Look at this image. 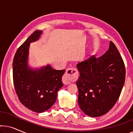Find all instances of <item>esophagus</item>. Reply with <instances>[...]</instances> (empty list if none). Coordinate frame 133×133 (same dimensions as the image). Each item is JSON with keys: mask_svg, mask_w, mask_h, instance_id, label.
Segmentation results:
<instances>
[{"mask_svg": "<svg viewBox=\"0 0 133 133\" xmlns=\"http://www.w3.org/2000/svg\"><path fill=\"white\" fill-rule=\"evenodd\" d=\"M78 74L79 72L77 68H68L63 77L62 81L63 83L65 85H68L71 83V82L76 81L78 77Z\"/></svg>", "mask_w": 133, "mask_h": 133, "instance_id": "obj_1", "label": "esophagus"}]
</instances>
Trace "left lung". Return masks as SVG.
I'll return each instance as SVG.
<instances>
[{"label":"left lung","instance_id":"8db88e82","mask_svg":"<svg viewBox=\"0 0 133 133\" xmlns=\"http://www.w3.org/2000/svg\"><path fill=\"white\" fill-rule=\"evenodd\" d=\"M80 76L76 82L78 103L90 117L106 114L117 101L125 80V66L112 42L100 57L92 56L77 65Z\"/></svg>","mask_w":133,"mask_h":133}]
</instances>
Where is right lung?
Segmentation results:
<instances>
[{"mask_svg": "<svg viewBox=\"0 0 133 133\" xmlns=\"http://www.w3.org/2000/svg\"><path fill=\"white\" fill-rule=\"evenodd\" d=\"M42 31H35L18 48L12 63L14 86L19 101L36 112L50 109L57 99V92L63 87L62 77L65 70H56L50 66L32 70L28 66L30 43L37 41Z\"/></svg>", "mask_w": 133, "mask_h": 133, "instance_id": "1", "label": "right lung"}]
</instances>
